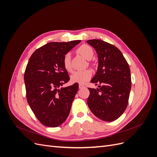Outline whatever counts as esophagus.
Instances as JSON below:
<instances>
[{
  "instance_id": "34e87169",
  "label": "esophagus",
  "mask_w": 157,
  "mask_h": 157,
  "mask_svg": "<svg viewBox=\"0 0 157 157\" xmlns=\"http://www.w3.org/2000/svg\"><path fill=\"white\" fill-rule=\"evenodd\" d=\"M78 87H79V89H82V88H83L84 87V86L83 84H79Z\"/></svg>"
}]
</instances>
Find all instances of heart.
I'll return each instance as SVG.
<instances>
[{
    "label": "heart",
    "mask_w": 157,
    "mask_h": 157,
    "mask_svg": "<svg viewBox=\"0 0 157 157\" xmlns=\"http://www.w3.org/2000/svg\"><path fill=\"white\" fill-rule=\"evenodd\" d=\"M78 54L83 56L85 59L88 60V65L90 66L92 65V63L90 59H91L94 55V50L91 46L88 44H82L79 46L77 50ZM63 65L64 69L68 71L71 72L73 70L72 64H71V56L70 53L65 54L63 58ZM92 75V72L90 69H86L82 71H77L71 76V81L73 83L84 84L90 79Z\"/></svg>",
    "instance_id": "heart-1"
}]
</instances>
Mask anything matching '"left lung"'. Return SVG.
I'll use <instances>...</instances> for the list:
<instances>
[{"label":"left lung","instance_id":"8db88e82","mask_svg":"<svg viewBox=\"0 0 157 157\" xmlns=\"http://www.w3.org/2000/svg\"><path fill=\"white\" fill-rule=\"evenodd\" d=\"M86 42L96 50L99 59L97 73L91 82L100 84L97 89L88 88V105L95 116L112 122L119 118L128 106L132 86L129 65L115 46L99 39Z\"/></svg>","mask_w":157,"mask_h":157}]
</instances>
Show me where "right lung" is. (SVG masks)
<instances>
[{"label":"right lung","instance_id":"add662e5","mask_svg":"<svg viewBox=\"0 0 157 157\" xmlns=\"http://www.w3.org/2000/svg\"><path fill=\"white\" fill-rule=\"evenodd\" d=\"M80 40L52 42L36 50L24 73L26 97L37 119L48 127H58L67 119L78 84L61 88L70 80L63 65L65 54Z\"/></svg>","mask_w":157,"mask_h":157}]
</instances>
